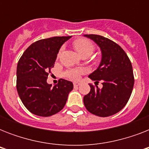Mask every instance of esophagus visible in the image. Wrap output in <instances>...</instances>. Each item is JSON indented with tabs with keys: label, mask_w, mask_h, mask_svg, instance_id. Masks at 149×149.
Returning a JSON list of instances; mask_svg holds the SVG:
<instances>
[{
	"label": "esophagus",
	"mask_w": 149,
	"mask_h": 149,
	"mask_svg": "<svg viewBox=\"0 0 149 149\" xmlns=\"http://www.w3.org/2000/svg\"><path fill=\"white\" fill-rule=\"evenodd\" d=\"M80 84H80L79 82H75V83H73V86H74L75 88H77V87H78Z\"/></svg>",
	"instance_id": "esophagus-1"
}]
</instances>
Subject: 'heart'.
<instances>
[{
    "mask_svg": "<svg viewBox=\"0 0 149 149\" xmlns=\"http://www.w3.org/2000/svg\"><path fill=\"white\" fill-rule=\"evenodd\" d=\"M74 48L76 49L78 53L81 56H90L94 51V45L91 41L86 38H79L75 41L73 43ZM63 48L59 51V55L63 51ZM85 72V70L84 68H72L65 70L64 72L65 77L72 80H78L80 77V75Z\"/></svg>",
    "mask_w": 149,
    "mask_h": 149,
    "instance_id": "b5f03b06",
    "label": "heart"
}]
</instances>
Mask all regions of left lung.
Instances as JSON below:
<instances>
[{"label": "left lung", "mask_w": 149, "mask_h": 149, "mask_svg": "<svg viewBox=\"0 0 149 149\" xmlns=\"http://www.w3.org/2000/svg\"><path fill=\"white\" fill-rule=\"evenodd\" d=\"M97 44L101 51V61L89 78L103 87L90 84L91 91L84 96L86 110L99 117H108L123 109L134 86L132 63L127 54L113 41L97 35H84Z\"/></svg>", "instance_id": "8db88e82"}]
</instances>
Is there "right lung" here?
Segmentation results:
<instances>
[{
  "mask_svg": "<svg viewBox=\"0 0 149 149\" xmlns=\"http://www.w3.org/2000/svg\"><path fill=\"white\" fill-rule=\"evenodd\" d=\"M70 38L62 36L37 41L24 51L17 63V93L24 107L36 115L49 117L59 112L73 89L72 82L64 79L53 87L47 84L61 46Z\"/></svg>",
  "mask_w": 149,
  "mask_h": 149,
  "instance_id": "1",
  "label": "right lung"
}]
</instances>
